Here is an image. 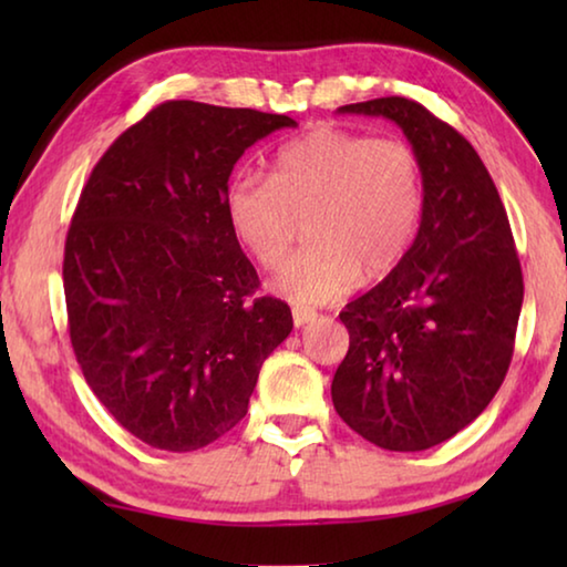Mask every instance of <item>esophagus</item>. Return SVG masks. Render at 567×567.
I'll use <instances>...</instances> for the list:
<instances>
[{
	"instance_id": "esophagus-1",
	"label": "esophagus",
	"mask_w": 567,
	"mask_h": 567,
	"mask_svg": "<svg viewBox=\"0 0 567 567\" xmlns=\"http://www.w3.org/2000/svg\"><path fill=\"white\" fill-rule=\"evenodd\" d=\"M315 318H318V315H315L312 310H302V307H295V310H292V320H295L297 328H302V324L312 322Z\"/></svg>"
}]
</instances>
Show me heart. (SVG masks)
Listing matches in <instances>:
<instances>
[{
  "instance_id": "obj_1",
  "label": "heart",
  "mask_w": 567,
  "mask_h": 567,
  "mask_svg": "<svg viewBox=\"0 0 567 567\" xmlns=\"http://www.w3.org/2000/svg\"><path fill=\"white\" fill-rule=\"evenodd\" d=\"M225 215L262 267L280 265L305 219L310 245L275 272L272 290L328 305L405 257L422 215L420 157L402 140L318 127L277 152L270 179L237 172Z\"/></svg>"
}]
</instances>
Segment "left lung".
I'll return each mask as SVG.
<instances>
[{"instance_id": "left-lung-1", "label": "left lung", "mask_w": 567, "mask_h": 567, "mask_svg": "<svg viewBox=\"0 0 567 567\" xmlns=\"http://www.w3.org/2000/svg\"><path fill=\"white\" fill-rule=\"evenodd\" d=\"M338 112L395 122L425 195L400 265L340 312L350 350L332 402L370 443L417 453L457 435L501 390L523 307L520 260L491 172L463 134L405 97Z\"/></svg>"}]
</instances>
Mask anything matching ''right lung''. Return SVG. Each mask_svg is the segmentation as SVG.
<instances>
[{
  "instance_id": "1",
  "label": "right lung",
  "mask_w": 567,
  "mask_h": 567,
  "mask_svg": "<svg viewBox=\"0 0 567 567\" xmlns=\"http://www.w3.org/2000/svg\"><path fill=\"white\" fill-rule=\"evenodd\" d=\"M287 114L172 100L94 165L64 243L70 340L110 415L157 450H199L245 417L292 332L225 215L235 162Z\"/></svg>"
}]
</instances>
